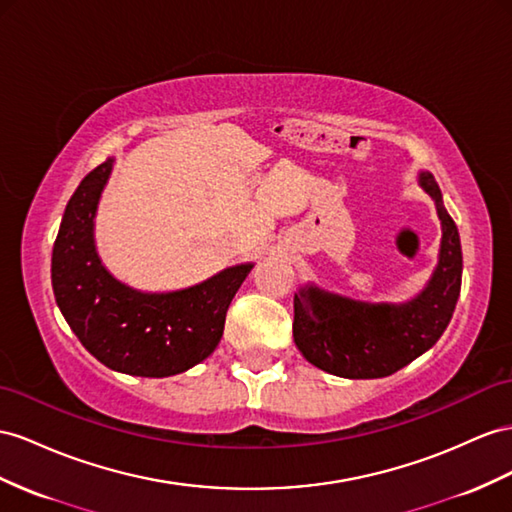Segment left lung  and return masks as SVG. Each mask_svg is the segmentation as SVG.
Segmentation results:
<instances>
[{"label": "left lung", "mask_w": 512, "mask_h": 512, "mask_svg": "<svg viewBox=\"0 0 512 512\" xmlns=\"http://www.w3.org/2000/svg\"><path fill=\"white\" fill-rule=\"evenodd\" d=\"M441 220L439 264L409 303H363L307 285L294 294V342L316 368L342 378H383L437 344L461 294V238L430 173H419Z\"/></svg>", "instance_id": "8db88e82"}]
</instances>
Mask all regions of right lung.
<instances>
[{"label":"right lung","instance_id":"add662e5","mask_svg":"<svg viewBox=\"0 0 512 512\" xmlns=\"http://www.w3.org/2000/svg\"><path fill=\"white\" fill-rule=\"evenodd\" d=\"M114 160L88 173L64 209L51 255L56 303L106 368L144 378L181 374L216 350L227 309L253 264L225 268L177 292H140L114 279L95 246V214Z\"/></svg>","mask_w":512,"mask_h":512}]
</instances>
